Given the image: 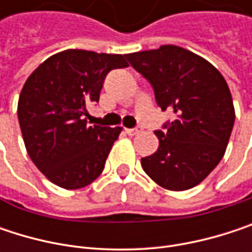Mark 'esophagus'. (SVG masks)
<instances>
[{
	"label": "esophagus",
	"mask_w": 252,
	"mask_h": 252,
	"mask_svg": "<svg viewBox=\"0 0 252 252\" xmlns=\"http://www.w3.org/2000/svg\"><path fill=\"white\" fill-rule=\"evenodd\" d=\"M140 131H141L140 126H137V128H126V132L128 135H135V134H138Z\"/></svg>",
	"instance_id": "obj_1"
}]
</instances>
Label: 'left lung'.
Listing matches in <instances>:
<instances>
[{"label": "left lung", "mask_w": 252, "mask_h": 252, "mask_svg": "<svg viewBox=\"0 0 252 252\" xmlns=\"http://www.w3.org/2000/svg\"><path fill=\"white\" fill-rule=\"evenodd\" d=\"M135 71L155 90L162 111H172L158 150L141 166L158 185L184 191L198 185L222 160L235 123L226 80L209 61L175 45L126 54Z\"/></svg>", "instance_id": "8db88e82"}]
</instances>
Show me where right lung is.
<instances>
[{
	"instance_id": "1",
	"label": "right lung",
	"mask_w": 252,
	"mask_h": 252,
	"mask_svg": "<svg viewBox=\"0 0 252 252\" xmlns=\"http://www.w3.org/2000/svg\"><path fill=\"white\" fill-rule=\"evenodd\" d=\"M126 55L67 49L49 57L26 80L17 106L25 146L55 185L78 189L102 174L121 126L87 124L106 74L126 68Z\"/></svg>"
}]
</instances>
